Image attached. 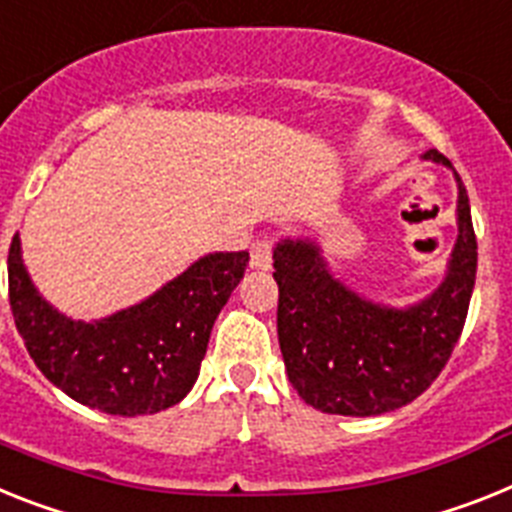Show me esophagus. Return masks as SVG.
<instances>
[{"mask_svg":"<svg viewBox=\"0 0 512 512\" xmlns=\"http://www.w3.org/2000/svg\"><path fill=\"white\" fill-rule=\"evenodd\" d=\"M249 255H252V268L255 270H270L273 265V239L270 236H260L249 247Z\"/></svg>","mask_w":512,"mask_h":512,"instance_id":"1","label":"esophagus"}]
</instances>
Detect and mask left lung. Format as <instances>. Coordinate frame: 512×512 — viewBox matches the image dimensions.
<instances>
[{
    "label": "left lung",
    "instance_id": "8db88e82",
    "mask_svg": "<svg viewBox=\"0 0 512 512\" xmlns=\"http://www.w3.org/2000/svg\"><path fill=\"white\" fill-rule=\"evenodd\" d=\"M424 158L450 166L437 150ZM458 231L445 283L406 312L343 289L315 244H278V343L291 385L309 406L325 414L377 416L401 409L437 380L463 333L476 281V234L463 184Z\"/></svg>",
    "mask_w": 512,
    "mask_h": 512
}]
</instances>
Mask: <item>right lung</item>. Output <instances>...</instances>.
I'll return each instance as SVG.
<instances>
[{
	"label": "right lung",
	"instance_id": "obj_1",
	"mask_svg": "<svg viewBox=\"0 0 512 512\" xmlns=\"http://www.w3.org/2000/svg\"><path fill=\"white\" fill-rule=\"evenodd\" d=\"M247 265V252L208 255L143 304L75 322L33 289L15 236L7 255L10 307L30 359L59 390L114 416L156 414L195 385L213 322Z\"/></svg>",
	"mask_w": 512,
	"mask_h": 512
}]
</instances>
